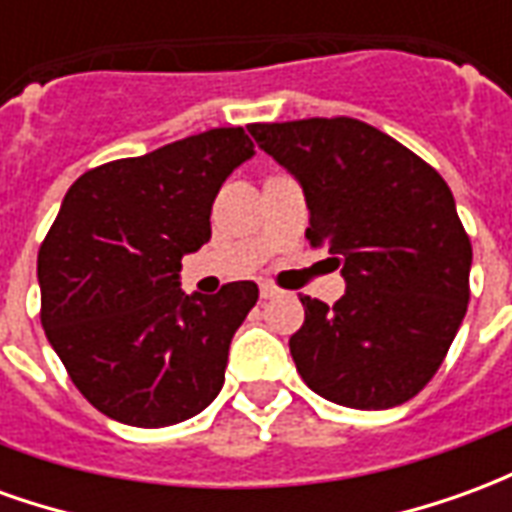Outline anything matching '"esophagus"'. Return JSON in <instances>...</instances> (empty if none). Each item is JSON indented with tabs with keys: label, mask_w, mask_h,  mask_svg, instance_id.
<instances>
[{
	"label": "esophagus",
	"mask_w": 512,
	"mask_h": 512,
	"mask_svg": "<svg viewBox=\"0 0 512 512\" xmlns=\"http://www.w3.org/2000/svg\"><path fill=\"white\" fill-rule=\"evenodd\" d=\"M279 293H282V290L274 288V285H268V282H263V285H260V299H277Z\"/></svg>",
	"instance_id": "1"
}]
</instances>
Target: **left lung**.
<instances>
[{
  "label": "left lung",
  "instance_id": "obj_1",
  "mask_svg": "<svg viewBox=\"0 0 512 512\" xmlns=\"http://www.w3.org/2000/svg\"><path fill=\"white\" fill-rule=\"evenodd\" d=\"M249 134L299 180L310 246L343 268L334 307L301 296L290 356L337 406L392 408L417 395L450 351L469 304L472 241L428 161L354 117L252 123Z\"/></svg>",
  "mask_w": 512,
  "mask_h": 512
}]
</instances>
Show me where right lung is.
Returning a JSON list of instances; mask_svg holds the SVG:
<instances>
[{"instance_id": "obj_1", "label": "right lung", "mask_w": 512, "mask_h": 512, "mask_svg": "<svg viewBox=\"0 0 512 512\" xmlns=\"http://www.w3.org/2000/svg\"><path fill=\"white\" fill-rule=\"evenodd\" d=\"M255 145L211 128L73 183L38 252L40 323L68 376L101 414L164 428L200 414L224 384L255 282L216 296L180 290V257L211 238V208Z\"/></svg>"}]
</instances>
